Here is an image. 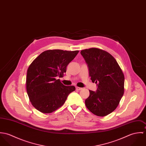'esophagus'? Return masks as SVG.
I'll return each mask as SVG.
<instances>
[{
  "mask_svg": "<svg viewBox=\"0 0 146 146\" xmlns=\"http://www.w3.org/2000/svg\"><path fill=\"white\" fill-rule=\"evenodd\" d=\"M76 89L77 90H81L83 89V88H80V87L76 86Z\"/></svg>",
  "mask_w": 146,
  "mask_h": 146,
  "instance_id": "esophagus-1",
  "label": "esophagus"
}]
</instances>
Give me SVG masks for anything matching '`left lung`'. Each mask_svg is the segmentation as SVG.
<instances>
[{"instance_id":"1","label":"left lung","mask_w":146,"mask_h":146,"mask_svg":"<svg viewBox=\"0 0 146 146\" xmlns=\"http://www.w3.org/2000/svg\"><path fill=\"white\" fill-rule=\"evenodd\" d=\"M81 54L92 82L98 86L96 92L89 90L86 107L97 116H107L117 108L124 94V75L115 58L105 50L92 48L82 50Z\"/></svg>"}]
</instances>
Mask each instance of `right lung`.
Segmentation results:
<instances>
[{"label":"right lung","mask_w":146,"mask_h":146,"mask_svg":"<svg viewBox=\"0 0 146 146\" xmlns=\"http://www.w3.org/2000/svg\"><path fill=\"white\" fill-rule=\"evenodd\" d=\"M79 50H45L29 66L26 76V90L32 105L44 113L57 110L65 102L74 86H65L57 77H62L66 67Z\"/></svg>","instance_id":"obj_1"}]
</instances>
